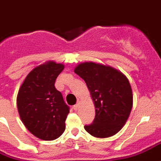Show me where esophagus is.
Segmentation results:
<instances>
[{
	"label": "esophagus",
	"mask_w": 161,
	"mask_h": 161,
	"mask_svg": "<svg viewBox=\"0 0 161 161\" xmlns=\"http://www.w3.org/2000/svg\"><path fill=\"white\" fill-rule=\"evenodd\" d=\"M73 108H74V110H75V111L77 110V109L79 108V103H76V104L74 106Z\"/></svg>",
	"instance_id": "1"
}]
</instances>
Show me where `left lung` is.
Segmentation results:
<instances>
[{
    "label": "left lung",
    "mask_w": 161,
    "mask_h": 161,
    "mask_svg": "<svg viewBox=\"0 0 161 161\" xmlns=\"http://www.w3.org/2000/svg\"><path fill=\"white\" fill-rule=\"evenodd\" d=\"M75 73L85 80L95 106L94 120L85 130L100 138L114 136L125 125L132 108L128 79L114 68L92 62L76 66Z\"/></svg>",
    "instance_id": "1"
}]
</instances>
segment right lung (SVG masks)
Segmentation results:
<instances>
[{
  "mask_svg": "<svg viewBox=\"0 0 161 161\" xmlns=\"http://www.w3.org/2000/svg\"><path fill=\"white\" fill-rule=\"evenodd\" d=\"M64 69L53 61L34 69L23 82L17 97L19 116L34 136L51 141L65 130L69 107L62 93L55 88V80Z\"/></svg>",
  "mask_w": 161,
  "mask_h": 161,
  "instance_id": "obj_1",
  "label": "right lung"
}]
</instances>
